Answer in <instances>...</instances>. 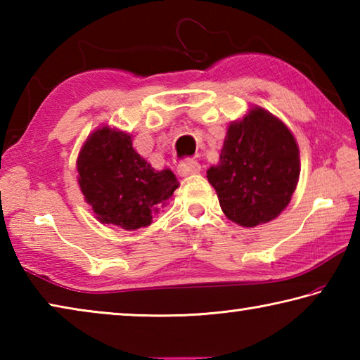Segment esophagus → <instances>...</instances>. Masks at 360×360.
Listing matches in <instances>:
<instances>
[{"mask_svg":"<svg viewBox=\"0 0 360 360\" xmlns=\"http://www.w3.org/2000/svg\"><path fill=\"white\" fill-rule=\"evenodd\" d=\"M200 169H202V167H200L198 162H195V160H186V162H182L181 165L178 167V173L182 176V178H186V176L198 174Z\"/></svg>","mask_w":360,"mask_h":360,"instance_id":"esophagus-1","label":"esophagus"}]
</instances>
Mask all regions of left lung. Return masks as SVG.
Masks as SVG:
<instances>
[{
  "label": "left lung",
  "mask_w": 360,
  "mask_h": 360,
  "mask_svg": "<svg viewBox=\"0 0 360 360\" xmlns=\"http://www.w3.org/2000/svg\"><path fill=\"white\" fill-rule=\"evenodd\" d=\"M206 178L231 222L257 227L290 203L300 178V150L281 119L252 106L229 125L217 165Z\"/></svg>",
  "instance_id": "8db88e82"
}]
</instances>
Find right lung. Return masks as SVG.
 <instances>
[{
  "label": "right lung",
  "mask_w": 360,
  "mask_h": 360,
  "mask_svg": "<svg viewBox=\"0 0 360 360\" xmlns=\"http://www.w3.org/2000/svg\"><path fill=\"white\" fill-rule=\"evenodd\" d=\"M76 169L96 221L124 230L150 225L179 187L172 169L152 168L138 154L129 131L109 125H100L85 139Z\"/></svg>",
  "instance_id": "obj_1"
}]
</instances>
